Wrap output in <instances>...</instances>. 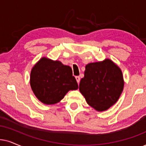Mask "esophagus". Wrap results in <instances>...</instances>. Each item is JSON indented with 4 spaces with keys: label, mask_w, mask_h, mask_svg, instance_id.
Returning a JSON list of instances; mask_svg holds the SVG:
<instances>
[{
    "label": "esophagus",
    "mask_w": 146,
    "mask_h": 146,
    "mask_svg": "<svg viewBox=\"0 0 146 146\" xmlns=\"http://www.w3.org/2000/svg\"><path fill=\"white\" fill-rule=\"evenodd\" d=\"M75 79H76L77 83H78V84H79V82H80V77H79V76H76V77H75Z\"/></svg>",
    "instance_id": "1"
}]
</instances>
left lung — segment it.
<instances>
[{"instance_id": "obj_1", "label": "left lung", "mask_w": 146, "mask_h": 146, "mask_svg": "<svg viewBox=\"0 0 146 146\" xmlns=\"http://www.w3.org/2000/svg\"><path fill=\"white\" fill-rule=\"evenodd\" d=\"M123 86L121 70L112 60L106 59L87 64L79 91L90 106L104 111L117 102Z\"/></svg>"}]
</instances>
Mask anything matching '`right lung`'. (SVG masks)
I'll use <instances>...</instances> for the list:
<instances>
[{
	"label": "right lung",
	"instance_id": "add662e5",
	"mask_svg": "<svg viewBox=\"0 0 146 146\" xmlns=\"http://www.w3.org/2000/svg\"><path fill=\"white\" fill-rule=\"evenodd\" d=\"M31 88L37 98L45 104H54L78 84L71 68L61 62L42 58L31 71Z\"/></svg>",
	"mask_w": 146,
	"mask_h": 146
}]
</instances>
